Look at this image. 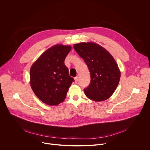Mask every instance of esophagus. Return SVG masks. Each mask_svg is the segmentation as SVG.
Here are the masks:
<instances>
[{
    "mask_svg": "<svg viewBox=\"0 0 150 150\" xmlns=\"http://www.w3.org/2000/svg\"><path fill=\"white\" fill-rule=\"evenodd\" d=\"M74 79H75V83H77V82H78V76L75 77Z\"/></svg>",
    "mask_w": 150,
    "mask_h": 150,
    "instance_id": "esophagus-1",
    "label": "esophagus"
}]
</instances>
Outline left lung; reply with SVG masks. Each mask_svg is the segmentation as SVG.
<instances>
[{
    "label": "left lung",
    "instance_id": "1",
    "mask_svg": "<svg viewBox=\"0 0 150 150\" xmlns=\"http://www.w3.org/2000/svg\"><path fill=\"white\" fill-rule=\"evenodd\" d=\"M75 50L87 64L91 81L84 93L88 98L102 101L115 92L120 78V72L113 56L101 46L92 42L74 45Z\"/></svg>",
    "mask_w": 150,
    "mask_h": 150
}]
</instances>
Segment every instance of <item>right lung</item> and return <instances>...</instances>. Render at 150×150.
Segmentation results:
<instances>
[{
    "mask_svg": "<svg viewBox=\"0 0 150 150\" xmlns=\"http://www.w3.org/2000/svg\"><path fill=\"white\" fill-rule=\"evenodd\" d=\"M71 48V46L54 45L42 53L31 67V87L46 104L56 105L63 102L74 81L65 65Z\"/></svg>",
    "mask_w": 150,
    "mask_h": 150,
    "instance_id": "right-lung-1",
    "label": "right lung"
}]
</instances>
